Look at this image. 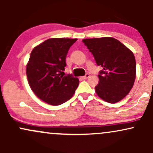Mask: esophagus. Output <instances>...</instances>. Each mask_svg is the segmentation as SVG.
<instances>
[{
  "label": "esophagus",
  "mask_w": 153,
  "mask_h": 153,
  "mask_svg": "<svg viewBox=\"0 0 153 153\" xmlns=\"http://www.w3.org/2000/svg\"><path fill=\"white\" fill-rule=\"evenodd\" d=\"M90 76V75H89V74H86L85 75V76H83V77H82V78L83 79V80H85V79H87L88 78V77Z\"/></svg>",
  "instance_id": "obj_1"
}]
</instances>
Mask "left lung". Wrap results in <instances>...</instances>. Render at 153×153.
<instances>
[{
	"instance_id": "8db88e82",
	"label": "left lung",
	"mask_w": 153,
	"mask_h": 153,
	"mask_svg": "<svg viewBox=\"0 0 153 153\" xmlns=\"http://www.w3.org/2000/svg\"><path fill=\"white\" fill-rule=\"evenodd\" d=\"M82 42L94 55L96 64L103 69L98 75L96 94L106 102H119L129 94L136 78L133 52L112 37L85 39Z\"/></svg>"
}]
</instances>
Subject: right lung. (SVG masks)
<instances>
[{
	"instance_id": "obj_1",
	"label": "right lung",
	"mask_w": 153,
	"mask_h": 153,
	"mask_svg": "<svg viewBox=\"0 0 153 153\" xmlns=\"http://www.w3.org/2000/svg\"><path fill=\"white\" fill-rule=\"evenodd\" d=\"M77 39L52 38L35 47L26 65V76L34 94L48 104L57 106L73 97L79 80L62 75L66 56Z\"/></svg>"
}]
</instances>
